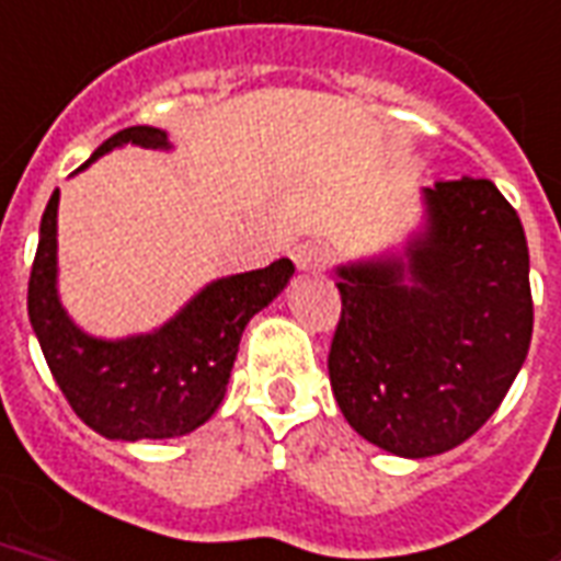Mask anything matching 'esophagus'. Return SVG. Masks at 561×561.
Here are the masks:
<instances>
[{"label": "esophagus", "mask_w": 561, "mask_h": 561, "mask_svg": "<svg viewBox=\"0 0 561 561\" xmlns=\"http://www.w3.org/2000/svg\"><path fill=\"white\" fill-rule=\"evenodd\" d=\"M329 250L323 247V243H306V247H299L297 252H294V262H297L299 271H306V273H318L323 271L329 264Z\"/></svg>", "instance_id": "esophagus-1"}]
</instances>
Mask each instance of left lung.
Here are the masks:
<instances>
[{
	"instance_id": "left-lung-1",
	"label": "left lung",
	"mask_w": 561,
	"mask_h": 561,
	"mask_svg": "<svg viewBox=\"0 0 561 561\" xmlns=\"http://www.w3.org/2000/svg\"><path fill=\"white\" fill-rule=\"evenodd\" d=\"M329 382L362 438L397 456L453 450L515 382L529 337V250L489 179L426 187V232L405 259L337 267Z\"/></svg>"
}]
</instances>
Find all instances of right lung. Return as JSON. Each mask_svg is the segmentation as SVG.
I'll return each instance as SVG.
<instances>
[{
  "instance_id": "add662e5",
  "label": "right lung",
  "mask_w": 561,
  "mask_h": 561,
  "mask_svg": "<svg viewBox=\"0 0 561 561\" xmlns=\"http://www.w3.org/2000/svg\"><path fill=\"white\" fill-rule=\"evenodd\" d=\"M123 144L167 149V135L152 126H128L111 135L91 161ZM55 217L58 191L41 220L28 276V318L72 412L119 442L194 433L224 403L243 327L288 285L294 262L279 259L264 271L211 282L152 335L100 341L76 329L55 294Z\"/></svg>"
}]
</instances>
